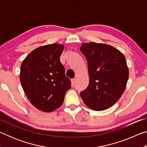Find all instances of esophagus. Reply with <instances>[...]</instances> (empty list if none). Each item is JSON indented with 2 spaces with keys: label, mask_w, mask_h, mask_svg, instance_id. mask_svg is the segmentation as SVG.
I'll return each instance as SVG.
<instances>
[{
  "label": "esophagus",
  "mask_w": 147,
  "mask_h": 147,
  "mask_svg": "<svg viewBox=\"0 0 147 147\" xmlns=\"http://www.w3.org/2000/svg\"><path fill=\"white\" fill-rule=\"evenodd\" d=\"M74 84H75V78L72 79L71 80V84H72V86H74Z\"/></svg>",
  "instance_id": "obj_1"
}]
</instances>
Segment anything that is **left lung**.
I'll return each mask as SVG.
<instances>
[{
  "mask_svg": "<svg viewBox=\"0 0 147 147\" xmlns=\"http://www.w3.org/2000/svg\"><path fill=\"white\" fill-rule=\"evenodd\" d=\"M80 51L87 59L89 83L80 93L84 104L95 111L115 104L125 90L129 71L123 54L111 45L82 43Z\"/></svg>",
  "mask_w": 147,
  "mask_h": 147,
  "instance_id": "1",
  "label": "left lung"
}]
</instances>
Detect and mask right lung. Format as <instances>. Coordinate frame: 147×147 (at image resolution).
Listing matches in <instances>:
<instances>
[{"label":"right lung","mask_w":147,"mask_h":147,"mask_svg":"<svg viewBox=\"0 0 147 147\" xmlns=\"http://www.w3.org/2000/svg\"><path fill=\"white\" fill-rule=\"evenodd\" d=\"M63 49L58 43L39 47L22 62L20 81L24 92L32 105L45 112L59 108L71 88L59 60Z\"/></svg>","instance_id":"right-lung-1"}]
</instances>
